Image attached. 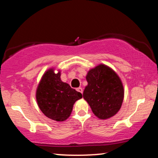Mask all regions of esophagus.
I'll return each mask as SVG.
<instances>
[{
  "label": "esophagus",
  "instance_id": "esophagus-1",
  "mask_svg": "<svg viewBox=\"0 0 158 158\" xmlns=\"http://www.w3.org/2000/svg\"><path fill=\"white\" fill-rule=\"evenodd\" d=\"M77 90L78 92H80V93H81V94L83 93V89H82V88H81V87H79V88H77Z\"/></svg>",
  "mask_w": 158,
  "mask_h": 158
}]
</instances>
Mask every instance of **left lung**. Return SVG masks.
<instances>
[{"mask_svg": "<svg viewBox=\"0 0 158 158\" xmlns=\"http://www.w3.org/2000/svg\"><path fill=\"white\" fill-rule=\"evenodd\" d=\"M88 85L83 98L98 118L105 120L118 112L124 97L122 81L112 69L100 64L86 76Z\"/></svg>", "mask_w": 158, "mask_h": 158, "instance_id": "1", "label": "left lung"}]
</instances>
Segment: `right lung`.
<instances>
[{"label": "right lung", "mask_w": 158, "mask_h": 158, "mask_svg": "<svg viewBox=\"0 0 158 158\" xmlns=\"http://www.w3.org/2000/svg\"><path fill=\"white\" fill-rule=\"evenodd\" d=\"M54 69L45 71L36 91V100L44 115L56 121H64L70 116L73 104L82 98L80 92L72 89L60 79V71Z\"/></svg>", "instance_id": "add662e5"}]
</instances>
